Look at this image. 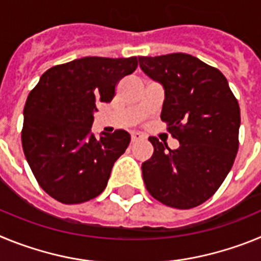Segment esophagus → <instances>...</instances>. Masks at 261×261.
<instances>
[{
  "label": "esophagus",
  "instance_id": "obj_1",
  "mask_svg": "<svg viewBox=\"0 0 261 261\" xmlns=\"http://www.w3.org/2000/svg\"><path fill=\"white\" fill-rule=\"evenodd\" d=\"M130 138H132V142H137L144 138V135H141L140 132H132L130 133Z\"/></svg>",
  "mask_w": 261,
  "mask_h": 261
}]
</instances>
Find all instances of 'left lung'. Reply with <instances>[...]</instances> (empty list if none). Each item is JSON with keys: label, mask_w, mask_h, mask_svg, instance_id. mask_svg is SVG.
<instances>
[{"label": "left lung", "mask_w": 261, "mask_h": 261, "mask_svg": "<svg viewBox=\"0 0 261 261\" xmlns=\"http://www.w3.org/2000/svg\"><path fill=\"white\" fill-rule=\"evenodd\" d=\"M140 66L165 89L161 119L180 146L156 137L142 177L154 199L191 209L216 193L231 170L239 146L241 110L218 69L187 53L138 57Z\"/></svg>", "instance_id": "obj_1"}]
</instances>
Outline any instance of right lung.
<instances>
[{
	"label": "right lung",
	"mask_w": 261,
	"mask_h": 261,
	"mask_svg": "<svg viewBox=\"0 0 261 261\" xmlns=\"http://www.w3.org/2000/svg\"><path fill=\"white\" fill-rule=\"evenodd\" d=\"M137 57H82L48 69L26 106L22 146L39 186L62 204L89 201L105 191L130 135L91 132L96 102L110 103Z\"/></svg>",
	"instance_id": "obj_1"
}]
</instances>
